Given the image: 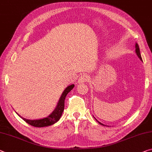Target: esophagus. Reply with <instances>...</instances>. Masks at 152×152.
<instances>
[{"label":"esophagus","instance_id":"obj_1","mask_svg":"<svg viewBox=\"0 0 152 152\" xmlns=\"http://www.w3.org/2000/svg\"><path fill=\"white\" fill-rule=\"evenodd\" d=\"M88 80V76L86 74H83L80 76V78L78 79V83H86V81Z\"/></svg>","mask_w":152,"mask_h":152}]
</instances>
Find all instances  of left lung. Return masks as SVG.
Wrapping results in <instances>:
<instances>
[{
  "mask_svg": "<svg viewBox=\"0 0 152 152\" xmlns=\"http://www.w3.org/2000/svg\"><path fill=\"white\" fill-rule=\"evenodd\" d=\"M135 52H136V53H137V56H138V57L139 59H140L141 61H143V60H142V58H141V53H140V50H139V45H138V44H137V43H136L135 44ZM95 120H97V121L99 122V123L100 124H102V125H103V126H104V124H103L102 123H101L100 122H99L98 120L95 118Z\"/></svg>",
  "mask_w": 152,
  "mask_h": 152,
  "instance_id": "1",
  "label": "left lung"
}]
</instances>
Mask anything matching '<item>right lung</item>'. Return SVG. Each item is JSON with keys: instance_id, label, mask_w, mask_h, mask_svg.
<instances>
[{"instance_id": "obj_1", "label": "right lung", "mask_w": 152, "mask_h": 152, "mask_svg": "<svg viewBox=\"0 0 152 152\" xmlns=\"http://www.w3.org/2000/svg\"><path fill=\"white\" fill-rule=\"evenodd\" d=\"M74 86V85L73 84V85L68 86L66 89H65L63 93H62L61 97L59 99V102L57 105V107H55L53 112L49 116L38 120H28L21 117L20 115H20L24 121L27 122L28 124L34 127H45L54 124L55 123H56V122L60 119V118H61L62 113H63L64 110L65 99H66V95L68 94L69 91H71L72 90Z\"/></svg>"}]
</instances>
